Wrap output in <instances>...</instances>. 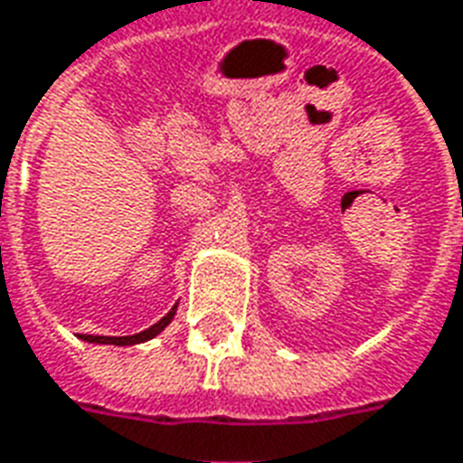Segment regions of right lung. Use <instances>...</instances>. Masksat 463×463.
<instances>
[{
  "label": "right lung",
  "mask_w": 463,
  "mask_h": 463,
  "mask_svg": "<svg viewBox=\"0 0 463 463\" xmlns=\"http://www.w3.org/2000/svg\"><path fill=\"white\" fill-rule=\"evenodd\" d=\"M174 314H176V307L166 314L164 318H159L154 326H149L146 331H139V334H135V336H90V334H80V338L83 341H88V344H109V345H135V344H145V341H149V338H154L156 334H162L164 328L169 326L171 318H174Z\"/></svg>",
  "instance_id": "right-lung-1"
}]
</instances>
